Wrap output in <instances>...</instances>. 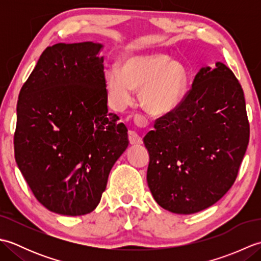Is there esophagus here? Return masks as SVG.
Instances as JSON below:
<instances>
[{
    "instance_id": "1",
    "label": "esophagus",
    "mask_w": 261,
    "mask_h": 261,
    "mask_svg": "<svg viewBox=\"0 0 261 261\" xmlns=\"http://www.w3.org/2000/svg\"><path fill=\"white\" fill-rule=\"evenodd\" d=\"M140 122H145V120H140ZM127 137H129V141L131 145H140V143H142V139L141 137L137 134V132L135 131H129V134H127Z\"/></svg>"
}]
</instances>
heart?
<instances>
[{"label": "heart", "mask_w": 261, "mask_h": 261, "mask_svg": "<svg viewBox=\"0 0 261 261\" xmlns=\"http://www.w3.org/2000/svg\"><path fill=\"white\" fill-rule=\"evenodd\" d=\"M187 70L178 60L164 54L129 55L118 69L105 73V88L114 107L131 102L134 90H141L140 101L147 112L163 115L173 111L184 97Z\"/></svg>", "instance_id": "heart-1"}]
</instances>
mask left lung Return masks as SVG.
<instances>
[{
  "label": "left lung",
  "instance_id": "1",
  "mask_svg": "<svg viewBox=\"0 0 261 261\" xmlns=\"http://www.w3.org/2000/svg\"><path fill=\"white\" fill-rule=\"evenodd\" d=\"M249 135L245 95L234 74L220 62L202 67L181 102L143 138L153 198L177 214L210 207L233 185Z\"/></svg>",
  "mask_w": 261,
  "mask_h": 261
}]
</instances>
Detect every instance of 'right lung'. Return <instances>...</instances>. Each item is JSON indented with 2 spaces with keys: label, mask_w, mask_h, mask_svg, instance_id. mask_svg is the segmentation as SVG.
<instances>
[{
  "label": "right lung",
  "mask_w": 261,
  "mask_h": 261,
  "mask_svg": "<svg viewBox=\"0 0 261 261\" xmlns=\"http://www.w3.org/2000/svg\"><path fill=\"white\" fill-rule=\"evenodd\" d=\"M102 48L47 47L19 94L15 162L33 195L57 214L95 210L129 145L126 126L108 112Z\"/></svg>",
  "instance_id": "right-lung-1"
}]
</instances>
